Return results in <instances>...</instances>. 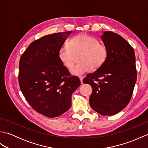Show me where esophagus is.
<instances>
[{
  "label": "esophagus",
  "instance_id": "obj_1",
  "mask_svg": "<svg viewBox=\"0 0 148 148\" xmlns=\"http://www.w3.org/2000/svg\"><path fill=\"white\" fill-rule=\"evenodd\" d=\"M83 78H84V77H83V76H80V77H79V79H80V81H81V84H83Z\"/></svg>",
  "mask_w": 148,
  "mask_h": 148
}]
</instances>
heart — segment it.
<instances>
[{
	"label": "heart",
	"mask_w": 148,
	"mask_h": 148,
	"mask_svg": "<svg viewBox=\"0 0 148 148\" xmlns=\"http://www.w3.org/2000/svg\"><path fill=\"white\" fill-rule=\"evenodd\" d=\"M79 56L80 63L71 69V73L81 76L91 69L101 66L108 56V49L103 44L99 43L96 38L86 34L76 36L69 45L65 44L59 50L60 60L66 67L71 69L74 64L75 55Z\"/></svg>",
	"instance_id": "obj_1"
}]
</instances>
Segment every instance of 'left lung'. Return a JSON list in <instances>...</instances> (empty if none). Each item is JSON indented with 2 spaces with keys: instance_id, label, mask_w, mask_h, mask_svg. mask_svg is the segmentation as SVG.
Listing matches in <instances>:
<instances>
[{
  "instance_id": "obj_1",
  "label": "left lung",
  "mask_w": 148,
  "mask_h": 148,
  "mask_svg": "<svg viewBox=\"0 0 148 148\" xmlns=\"http://www.w3.org/2000/svg\"><path fill=\"white\" fill-rule=\"evenodd\" d=\"M100 38L108 49V56L83 83L93 88L91 108L102 116H112L123 109L131 99L137 80L136 55L129 43L117 34L106 31Z\"/></svg>"
}]
</instances>
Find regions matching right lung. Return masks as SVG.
<instances>
[{"instance_id":"right-lung-1","label":"right lung","mask_w":148,"mask_h":148,"mask_svg":"<svg viewBox=\"0 0 148 148\" xmlns=\"http://www.w3.org/2000/svg\"><path fill=\"white\" fill-rule=\"evenodd\" d=\"M71 31L49 34L34 40L21 55L19 64L20 89L29 104L48 118L57 117L71 106L72 94L80 86L58 56Z\"/></svg>"}]
</instances>
